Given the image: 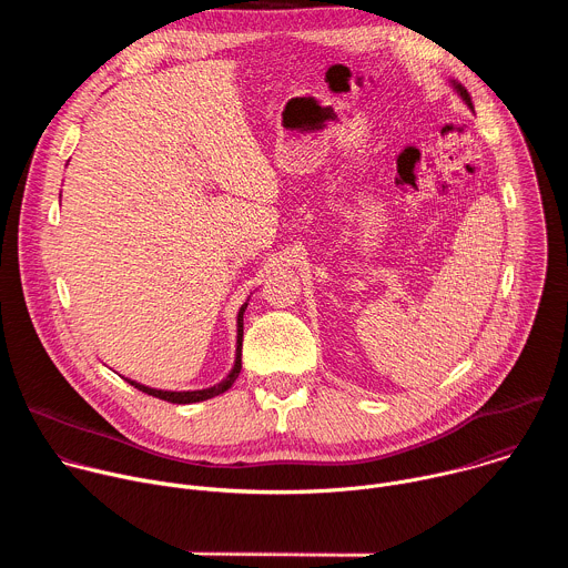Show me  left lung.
<instances>
[{"label":"left lung","instance_id":"obj_1","mask_svg":"<svg viewBox=\"0 0 568 568\" xmlns=\"http://www.w3.org/2000/svg\"><path fill=\"white\" fill-rule=\"evenodd\" d=\"M454 85H456V83H454ZM456 90H458V94H460V97H463V101H465V103H467V105H469V108H471V99H469V94H467V90H465V88H460V85H456Z\"/></svg>","mask_w":568,"mask_h":568}]
</instances>
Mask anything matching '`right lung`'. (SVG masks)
<instances>
[{
	"instance_id": "add662e5",
	"label": "right lung",
	"mask_w": 568,
	"mask_h": 568,
	"mask_svg": "<svg viewBox=\"0 0 568 568\" xmlns=\"http://www.w3.org/2000/svg\"><path fill=\"white\" fill-rule=\"evenodd\" d=\"M247 310V303L240 307L237 312V348H235V364L231 368V373L215 386L211 388H202V390H156V388H150V386H143L139 382H132L128 379L134 388L152 395V397H159V399H166V402H173V404H191V402H202V399H209V397H215L220 393H224L233 382L235 377L240 375V368H242V314H245Z\"/></svg>"
}]
</instances>
